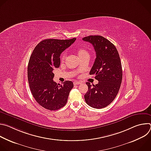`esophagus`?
<instances>
[{"mask_svg": "<svg viewBox=\"0 0 151 151\" xmlns=\"http://www.w3.org/2000/svg\"><path fill=\"white\" fill-rule=\"evenodd\" d=\"M81 83V82H79V81H75L74 82H73V84L74 85H79V84H80Z\"/></svg>", "mask_w": 151, "mask_h": 151, "instance_id": "esophagus-1", "label": "esophagus"}]
</instances>
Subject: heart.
Instances as JSON below:
<instances>
[{"label":"heart","mask_w":151,"mask_h":151,"mask_svg":"<svg viewBox=\"0 0 151 151\" xmlns=\"http://www.w3.org/2000/svg\"><path fill=\"white\" fill-rule=\"evenodd\" d=\"M76 52L78 56L79 57V58L80 59H82L85 57H89V56H90L88 51L86 49L82 48V47L78 48L76 50ZM66 57V53L63 52L61 55V61H63L64 60H65Z\"/></svg>","instance_id":"heart-1"}]
</instances>
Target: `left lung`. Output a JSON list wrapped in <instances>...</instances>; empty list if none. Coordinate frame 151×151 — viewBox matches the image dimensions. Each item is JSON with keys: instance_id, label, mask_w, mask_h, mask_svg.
I'll use <instances>...</instances> for the list:
<instances>
[{"instance_id": "left-lung-1", "label": "left lung", "mask_w": 151, "mask_h": 151, "mask_svg": "<svg viewBox=\"0 0 151 151\" xmlns=\"http://www.w3.org/2000/svg\"><path fill=\"white\" fill-rule=\"evenodd\" d=\"M93 45L96 58L90 75H95L99 82L91 85L87 82L88 90L84 96L90 106L101 109L110 104L117 96L122 79L121 62L115 45L101 36H88L82 39Z\"/></svg>"}]
</instances>
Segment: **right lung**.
Instances as JSON below:
<instances>
[{
    "label": "right lung",
    "mask_w": 151,
    "mask_h": 151,
    "mask_svg": "<svg viewBox=\"0 0 151 151\" xmlns=\"http://www.w3.org/2000/svg\"><path fill=\"white\" fill-rule=\"evenodd\" d=\"M76 39H45L36 46L30 57L27 76L30 91L36 101L46 109L58 110L67 103L73 83L66 81L57 84L53 81V72L60 67V54Z\"/></svg>",
    "instance_id": "obj_1"
}]
</instances>
